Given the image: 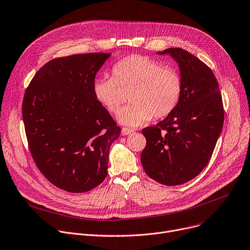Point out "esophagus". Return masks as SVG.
Returning a JSON list of instances; mask_svg holds the SVG:
<instances>
[{
    "instance_id": "esophagus-1",
    "label": "esophagus",
    "mask_w": 250,
    "mask_h": 250,
    "mask_svg": "<svg viewBox=\"0 0 250 250\" xmlns=\"http://www.w3.org/2000/svg\"><path fill=\"white\" fill-rule=\"evenodd\" d=\"M133 130L131 129V128H129V127H123L122 128V134L123 135H127V134H129L130 132H132Z\"/></svg>"
}]
</instances>
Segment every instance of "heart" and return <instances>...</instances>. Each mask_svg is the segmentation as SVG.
Returning <instances> with one entry per match:
<instances>
[{
    "label": "heart",
    "instance_id": "heart-1",
    "mask_svg": "<svg viewBox=\"0 0 250 250\" xmlns=\"http://www.w3.org/2000/svg\"><path fill=\"white\" fill-rule=\"evenodd\" d=\"M132 88L129 101L118 120L138 126L151 120L164 119L176 108L183 94V78L173 66L155 59L130 55L112 67V77L100 78L94 83V95L110 113H117L124 102L123 90Z\"/></svg>",
    "mask_w": 250,
    "mask_h": 250
}]
</instances>
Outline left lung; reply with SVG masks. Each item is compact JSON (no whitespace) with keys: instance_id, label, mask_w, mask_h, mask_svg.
<instances>
[{"instance_id":"1","label":"left lung","mask_w":250,"mask_h":250,"mask_svg":"<svg viewBox=\"0 0 250 250\" xmlns=\"http://www.w3.org/2000/svg\"><path fill=\"white\" fill-rule=\"evenodd\" d=\"M183 78L176 108L164 121L142 130L146 146L141 161L146 173L165 186H179L208 164L224 121L219 85L210 67L180 48H170Z\"/></svg>"}]
</instances>
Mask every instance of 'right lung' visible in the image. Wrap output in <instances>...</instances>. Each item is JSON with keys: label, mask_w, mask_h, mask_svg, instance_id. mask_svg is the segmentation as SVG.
Here are the masks:
<instances>
[{"label": "right lung", "mask_w": 250, "mask_h": 250, "mask_svg": "<svg viewBox=\"0 0 250 250\" xmlns=\"http://www.w3.org/2000/svg\"><path fill=\"white\" fill-rule=\"evenodd\" d=\"M109 56L53 59L36 73L22 99L33 160L51 184L67 192H86L103 183L109 146L122 130L94 95L96 75Z\"/></svg>", "instance_id": "right-lung-1"}]
</instances>
